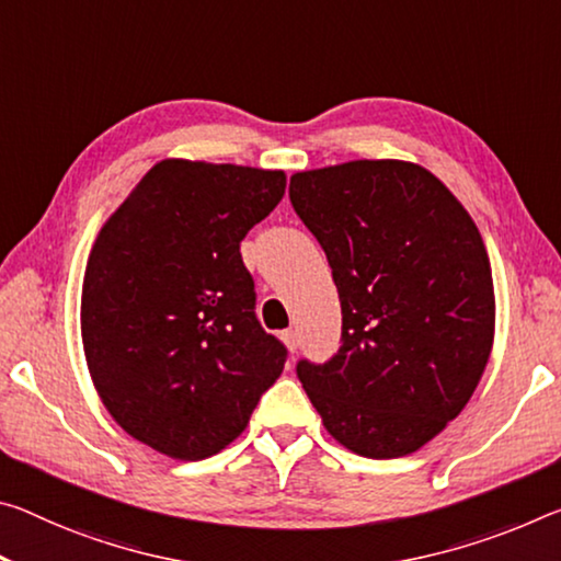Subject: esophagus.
I'll use <instances>...</instances> for the list:
<instances>
[{"label":"esophagus","mask_w":561,"mask_h":561,"mask_svg":"<svg viewBox=\"0 0 561 561\" xmlns=\"http://www.w3.org/2000/svg\"><path fill=\"white\" fill-rule=\"evenodd\" d=\"M282 342L287 344L289 352H297V346H299V332H297V329H284Z\"/></svg>","instance_id":"1"}]
</instances>
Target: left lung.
<instances>
[{
  "label": "left lung",
  "mask_w": 561,
  "mask_h": 561,
  "mask_svg": "<svg viewBox=\"0 0 561 561\" xmlns=\"http://www.w3.org/2000/svg\"><path fill=\"white\" fill-rule=\"evenodd\" d=\"M289 199L342 301L340 352L327 364L301 359V387L354 455H412L467 407L492 354L482 234L430 169L402 159L297 172Z\"/></svg>",
  "instance_id": "obj_1"
}]
</instances>
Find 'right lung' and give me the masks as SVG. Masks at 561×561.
Returning <instances> with one entry per match:
<instances>
[{"instance_id":"right-lung-1","label":"right lung","mask_w":561,"mask_h":561,"mask_svg":"<svg viewBox=\"0 0 561 561\" xmlns=\"http://www.w3.org/2000/svg\"><path fill=\"white\" fill-rule=\"evenodd\" d=\"M284 186L282 169L162 159L94 239L89 375L114 422L159 455H217L282 375L287 350L256 322L239 242Z\"/></svg>"}]
</instances>
